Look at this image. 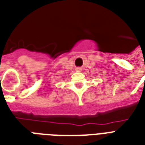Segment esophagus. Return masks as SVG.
Instances as JSON below:
<instances>
[{"label":"esophagus","mask_w":145,"mask_h":145,"mask_svg":"<svg viewBox=\"0 0 145 145\" xmlns=\"http://www.w3.org/2000/svg\"><path fill=\"white\" fill-rule=\"evenodd\" d=\"M76 71H81V68H76Z\"/></svg>","instance_id":"1"}]
</instances>
